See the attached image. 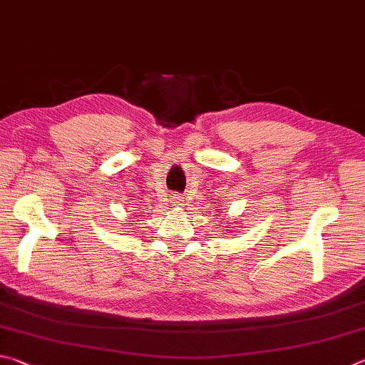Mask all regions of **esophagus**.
I'll return each instance as SVG.
<instances>
[{
    "instance_id": "obj_1",
    "label": "esophagus",
    "mask_w": 365,
    "mask_h": 365,
    "mask_svg": "<svg viewBox=\"0 0 365 365\" xmlns=\"http://www.w3.org/2000/svg\"><path fill=\"white\" fill-rule=\"evenodd\" d=\"M171 203H173V205H175V207H179V205H182V199H181V197H179L178 194H173V195H171Z\"/></svg>"
}]
</instances>
